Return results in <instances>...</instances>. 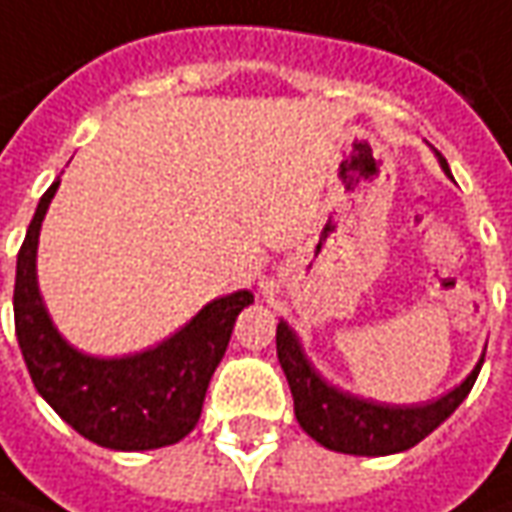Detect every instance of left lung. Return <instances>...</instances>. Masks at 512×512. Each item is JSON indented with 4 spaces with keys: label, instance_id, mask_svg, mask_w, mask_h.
<instances>
[{
    "label": "left lung",
    "instance_id": "1",
    "mask_svg": "<svg viewBox=\"0 0 512 512\" xmlns=\"http://www.w3.org/2000/svg\"><path fill=\"white\" fill-rule=\"evenodd\" d=\"M441 166L449 174L446 160H441ZM277 357L291 385L293 413L302 424V430L327 449H335L343 455L368 457L405 452L418 441H424L466 399L485 360L482 357L466 380L441 399L427 402V405L393 407L374 405V402L357 399L327 385L316 368L310 366V360L299 346V338L285 321L277 324Z\"/></svg>",
    "mask_w": 512,
    "mask_h": 512
}]
</instances>
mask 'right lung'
<instances>
[{"label": "right lung", "instance_id": "obj_1", "mask_svg": "<svg viewBox=\"0 0 512 512\" xmlns=\"http://www.w3.org/2000/svg\"><path fill=\"white\" fill-rule=\"evenodd\" d=\"M57 185L60 180L41 196L16 260L13 316L32 382L57 416L105 449L144 452L182 441L202 416L207 385L227 352L235 318L255 296H221L169 341L141 355L99 360L71 349L55 330L35 282L38 232Z\"/></svg>", "mask_w": 512, "mask_h": 512}]
</instances>
